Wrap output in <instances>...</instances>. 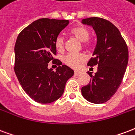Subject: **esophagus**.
<instances>
[{
	"mask_svg": "<svg viewBox=\"0 0 135 135\" xmlns=\"http://www.w3.org/2000/svg\"><path fill=\"white\" fill-rule=\"evenodd\" d=\"M80 72H78V71H75V73H74V75H80Z\"/></svg>",
	"mask_w": 135,
	"mask_h": 135,
	"instance_id": "1",
	"label": "esophagus"
}]
</instances>
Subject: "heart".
<instances>
[{"label":"heart","instance_id":"1","mask_svg":"<svg viewBox=\"0 0 135 135\" xmlns=\"http://www.w3.org/2000/svg\"><path fill=\"white\" fill-rule=\"evenodd\" d=\"M72 35L81 42L88 41L90 37L88 30L84 27L79 26L71 30ZM55 47L58 50H62L64 48V39L62 36H57L55 41ZM86 57L83 53H69L64 57L63 62L65 65L73 69H79L85 62Z\"/></svg>","mask_w":135,"mask_h":135}]
</instances>
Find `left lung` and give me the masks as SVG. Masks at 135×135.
I'll return each instance as SVG.
<instances>
[{"label":"left lung","instance_id":"left-lung-1","mask_svg":"<svg viewBox=\"0 0 135 135\" xmlns=\"http://www.w3.org/2000/svg\"><path fill=\"white\" fill-rule=\"evenodd\" d=\"M82 23L91 26L97 36L93 57L88 65L98 66L95 75L88 72L90 80L82 88V95L88 102L104 103L121 85L128 63V48L119 30L110 21L93 17L83 19Z\"/></svg>","mask_w":135,"mask_h":135}]
</instances>
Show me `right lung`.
I'll return each instance as SVG.
<instances>
[{
  "mask_svg": "<svg viewBox=\"0 0 135 135\" xmlns=\"http://www.w3.org/2000/svg\"><path fill=\"white\" fill-rule=\"evenodd\" d=\"M69 22L38 19L24 28L17 37L15 73L23 90L35 102L47 104L59 99L68 80L73 75V70L65 65L57 67L55 71L47 67L56 55L55 39ZM55 62L62 65L58 60Z\"/></svg>",
  "mask_w": 135,
  "mask_h": 135,
  "instance_id": "1",
  "label": "right lung"
}]
</instances>
